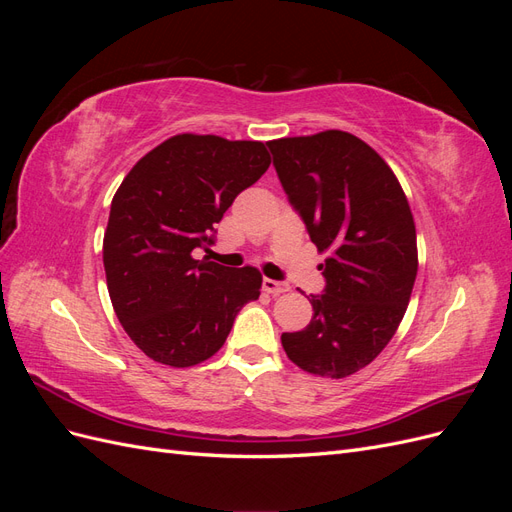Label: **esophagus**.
Here are the masks:
<instances>
[{
  "label": "esophagus",
  "mask_w": 512,
  "mask_h": 512,
  "mask_svg": "<svg viewBox=\"0 0 512 512\" xmlns=\"http://www.w3.org/2000/svg\"><path fill=\"white\" fill-rule=\"evenodd\" d=\"M262 288H265L269 294H282V292H288L290 286L286 282H277V280H269V277H265L262 280Z\"/></svg>",
  "instance_id": "esophagus-1"
}]
</instances>
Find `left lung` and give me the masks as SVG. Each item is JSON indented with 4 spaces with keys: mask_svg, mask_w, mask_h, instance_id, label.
<instances>
[{
    "mask_svg": "<svg viewBox=\"0 0 512 512\" xmlns=\"http://www.w3.org/2000/svg\"><path fill=\"white\" fill-rule=\"evenodd\" d=\"M275 173L318 252H327L314 318L284 333L288 359L316 376L346 378L391 342L416 280V230L397 177L342 130L267 143Z\"/></svg>",
    "mask_w": 512,
    "mask_h": 512,
    "instance_id": "obj_1",
    "label": "left lung"
}]
</instances>
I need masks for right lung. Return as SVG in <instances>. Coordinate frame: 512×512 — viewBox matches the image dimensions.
Returning a JSON list of instances; mask_svg holds the SVG:
<instances>
[{
  "mask_svg": "<svg viewBox=\"0 0 512 512\" xmlns=\"http://www.w3.org/2000/svg\"><path fill=\"white\" fill-rule=\"evenodd\" d=\"M269 164L258 141L179 134L121 181L104 232L106 286L121 327L149 359L170 367L209 359L241 307L260 297L258 269L192 252L215 243V224Z\"/></svg>",
  "mask_w": 512,
  "mask_h": 512,
  "instance_id": "right-lung-1",
  "label": "right lung"
}]
</instances>
